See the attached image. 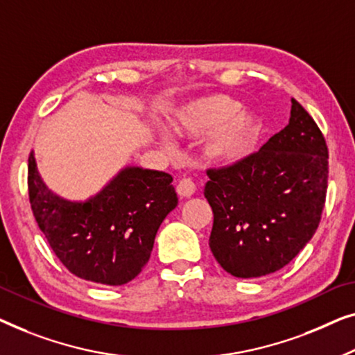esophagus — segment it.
Wrapping results in <instances>:
<instances>
[{"instance_id": "obj_1", "label": "esophagus", "mask_w": 355, "mask_h": 355, "mask_svg": "<svg viewBox=\"0 0 355 355\" xmlns=\"http://www.w3.org/2000/svg\"><path fill=\"white\" fill-rule=\"evenodd\" d=\"M194 191H196V184L191 178L180 180V183L177 184V193L180 198H191Z\"/></svg>"}]
</instances>
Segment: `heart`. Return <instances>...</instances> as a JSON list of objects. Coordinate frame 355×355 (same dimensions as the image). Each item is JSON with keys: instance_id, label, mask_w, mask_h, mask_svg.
Returning <instances> with one entry per match:
<instances>
[{"instance_id": "1", "label": "heart", "mask_w": 355, "mask_h": 355, "mask_svg": "<svg viewBox=\"0 0 355 355\" xmlns=\"http://www.w3.org/2000/svg\"><path fill=\"white\" fill-rule=\"evenodd\" d=\"M167 123L182 138H199L204 134L199 143L201 156L220 167L246 157L261 135V119L223 93L189 99L168 114Z\"/></svg>"}]
</instances>
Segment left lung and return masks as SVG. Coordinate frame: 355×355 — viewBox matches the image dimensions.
I'll list each match as a JSON object with an SVG mask.
<instances>
[{"label": "left lung", "instance_id": "obj_1", "mask_svg": "<svg viewBox=\"0 0 355 355\" xmlns=\"http://www.w3.org/2000/svg\"><path fill=\"white\" fill-rule=\"evenodd\" d=\"M207 175L214 257L230 275L259 278L291 262L315 233L327 198L328 148L293 98L289 123L261 151Z\"/></svg>", "mask_w": 355, "mask_h": 355}]
</instances>
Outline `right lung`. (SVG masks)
Wrapping results in <instances>:
<instances>
[{
  "label": "right lung",
  "instance_id": "add662e5",
  "mask_svg": "<svg viewBox=\"0 0 355 355\" xmlns=\"http://www.w3.org/2000/svg\"><path fill=\"white\" fill-rule=\"evenodd\" d=\"M33 217L69 272L87 282L121 286L141 272L154 238L178 204L172 175L128 166L87 201H69L40 177L28 156Z\"/></svg>",
  "mask_w": 355,
  "mask_h": 355
}]
</instances>
